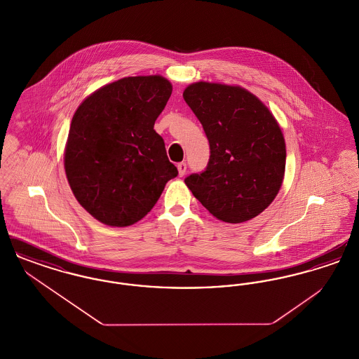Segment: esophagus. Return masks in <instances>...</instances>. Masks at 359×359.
<instances>
[{"mask_svg":"<svg viewBox=\"0 0 359 359\" xmlns=\"http://www.w3.org/2000/svg\"><path fill=\"white\" fill-rule=\"evenodd\" d=\"M177 171H179V176L186 175V172H187V164H186V163H179V164H177Z\"/></svg>","mask_w":359,"mask_h":359,"instance_id":"obj_1","label":"esophagus"}]
</instances>
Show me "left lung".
I'll use <instances>...</instances> for the list:
<instances>
[{
  "instance_id": "left-lung-1",
  "label": "left lung",
  "mask_w": 359,
  "mask_h": 359,
  "mask_svg": "<svg viewBox=\"0 0 359 359\" xmlns=\"http://www.w3.org/2000/svg\"><path fill=\"white\" fill-rule=\"evenodd\" d=\"M210 144L205 171L184 179L194 196L223 222L261 214L278 194L285 141L268 107L238 86L198 82L183 93Z\"/></svg>"
}]
</instances>
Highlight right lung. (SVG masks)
<instances>
[{"instance_id":"right-lung-1","label":"right lung","mask_w":359,"mask_h":359,"mask_svg":"<svg viewBox=\"0 0 359 359\" xmlns=\"http://www.w3.org/2000/svg\"><path fill=\"white\" fill-rule=\"evenodd\" d=\"M171 94L163 76H130L103 86L76 109L65 168L76 201L100 222H138L177 176L154 129Z\"/></svg>"}]
</instances>
